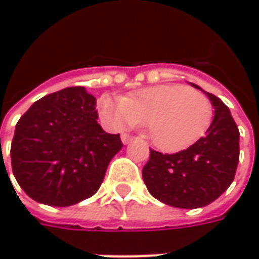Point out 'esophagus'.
<instances>
[{
	"instance_id": "esophagus-1",
	"label": "esophagus",
	"mask_w": 259,
	"mask_h": 259,
	"mask_svg": "<svg viewBox=\"0 0 259 259\" xmlns=\"http://www.w3.org/2000/svg\"><path fill=\"white\" fill-rule=\"evenodd\" d=\"M121 140H122V143H124V144H130V143H133V141H134V137L128 134H122L121 135Z\"/></svg>"
}]
</instances>
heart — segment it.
Masks as SVG:
<instances>
[{
  "mask_svg": "<svg viewBox=\"0 0 259 259\" xmlns=\"http://www.w3.org/2000/svg\"><path fill=\"white\" fill-rule=\"evenodd\" d=\"M98 112L114 130L145 122L150 141L167 153L194 144L213 119V106L206 95L176 83L143 88L125 98L104 95Z\"/></svg>",
  "mask_w": 259,
  "mask_h": 259,
  "instance_id": "1",
  "label": "heart"
}]
</instances>
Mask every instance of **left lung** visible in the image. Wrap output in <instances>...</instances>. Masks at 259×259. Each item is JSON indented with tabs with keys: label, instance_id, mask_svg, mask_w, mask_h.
I'll use <instances>...</instances> for the list:
<instances>
[{
	"label": "left lung",
	"instance_id": "1",
	"mask_svg": "<svg viewBox=\"0 0 259 259\" xmlns=\"http://www.w3.org/2000/svg\"><path fill=\"white\" fill-rule=\"evenodd\" d=\"M192 86L203 91L194 83ZM204 94L214 109L204 137L176 154L151 150L143 168L148 192L173 207L196 209L212 203L234 182L238 167L239 130L229 108L213 94Z\"/></svg>",
	"mask_w": 259,
	"mask_h": 259
}]
</instances>
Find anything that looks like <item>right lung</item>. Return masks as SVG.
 <instances>
[{"label": "right lung", "mask_w": 259, "mask_h": 259, "mask_svg": "<svg viewBox=\"0 0 259 259\" xmlns=\"http://www.w3.org/2000/svg\"><path fill=\"white\" fill-rule=\"evenodd\" d=\"M96 119V98L83 86L46 95L20 118L11 165L17 183L33 200L66 207L98 192L122 143Z\"/></svg>", "instance_id": "obj_1"}]
</instances>
